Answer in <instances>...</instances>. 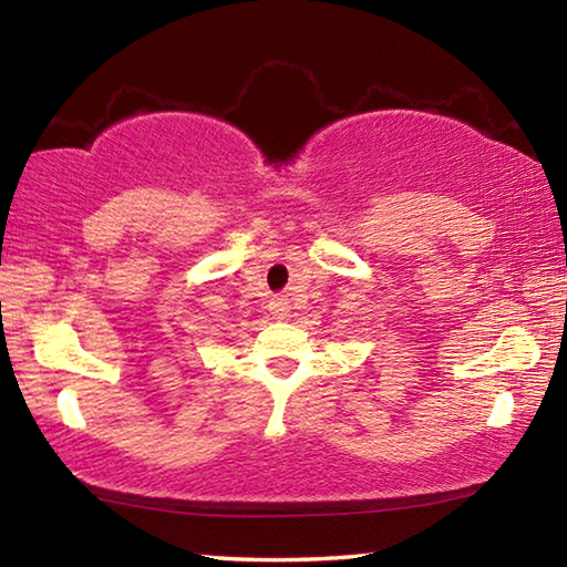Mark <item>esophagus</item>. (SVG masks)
Wrapping results in <instances>:
<instances>
[{
    "label": "esophagus",
    "mask_w": 567,
    "mask_h": 567,
    "mask_svg": "<svg viewBox=\"0 0 567 567\" xmlns=\"http://www.w3.org/2000/svg\"><path fill=\"white\" fill-rule=\"evenodd\" d=\"M270 310L275 312V318L285 320V318H287V312H290V305H287L285 297H275V300L270 302Z\"/></svg>",
    "instance_id": "esophagus-1"
}]
</instances>
